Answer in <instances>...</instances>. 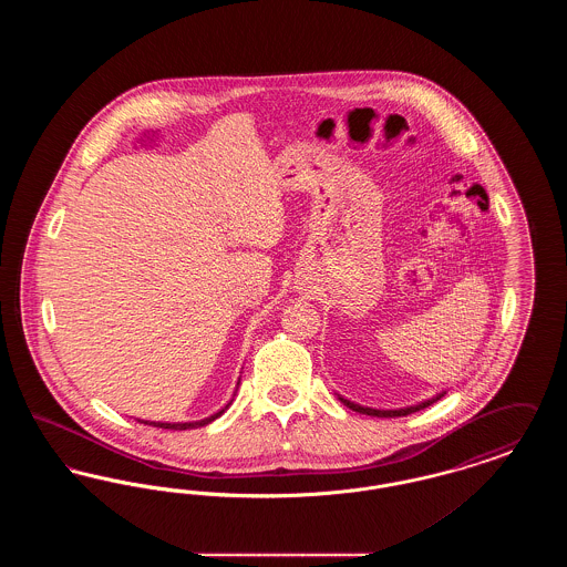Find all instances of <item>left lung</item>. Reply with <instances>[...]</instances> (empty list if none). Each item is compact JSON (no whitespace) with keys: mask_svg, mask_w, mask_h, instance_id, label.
I'll return each instance as SVG.
<instances>
[{"mask_svg":"<svg viewBox=\"0 0 567 567\" xmlns=\"http://www.w3.org/2000/svg\"><path fill=\"white\" fill-rule=\"evenodd\" d=\"M446 393V391H444ZM444 393H440V395H435L432 400H427V402H421V404L416 405H408V408H400V410H374V408H363V405L352 404L349 400H344V398H340V402H344V405H349L351 410L354 412H361V414H370V416H408V414H412V412H416V410H423V408H427V405H432L433 402H437Z\"/></svg>","mask_w":567,"mask_h":567,"instance_id":"8db88e82","label":"left lung"}]
</instances>
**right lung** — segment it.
Listing matches in <instances>:
<instances>
[{"label":"right lung","instance_id":"add662e5","mask_svg":"<svg viewBox=\"0 0 567 567\" xmlns=\"http://www.w3.org/2000/svg\"><path fill=\"white\" fill-rule=\"evenodd\" d=\"M229 405V404H227ZM227 405L223 408V410H218L216 414L213 416H208V419H204V421H197V423H155V421H142V423H146V425H153V427H162V430H174V432H183V430H190V427H204V425H208V423H213L215 419H218L225 410H227Z\"/></svg>","mask_w":567,"mask_h":567}]
</instances>
